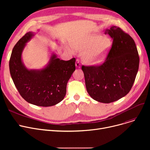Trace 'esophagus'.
Instances as JSON below:
<instances>
[{
    "label": "esophagus",
    "instance_id": "esophagus-1",
    "mask_svg": "<svg viewBox=\"0 0 150 150\" xmlns=\"http://www.w3.org/2000/svg\"><path fill=\"white\" fill-rule=\"evenodd\" d=\"M76 66L78 68H80L81 67V62L80 61V59H77L76 61Z\"/></svg>",
    "mask_w": 150,
    "mask_h": 150
}]
</instances>
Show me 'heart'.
I'll return each mask as SVG.
<instances>
[{
	"mask_svg": "<svg viewBox=\"0 0 150 150\" xmlns=\"http://www.w3.org/2000/svg\"><path fill=\"white\" fill-rule=\"evenodd\" d=\"M112 39L108 36L92 35L74 46L77 50H86L84 60L91 64H97L103 61L111 49Z\"/></svg>",
	"mask_w": 150,
	"mask_h": 150,
	"instance_id": "heart-1",
	"label": "heart"
}]
</instances>
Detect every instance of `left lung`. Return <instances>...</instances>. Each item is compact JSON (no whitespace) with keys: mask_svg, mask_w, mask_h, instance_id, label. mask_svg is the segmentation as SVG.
I'll return each mask as SVG.
<instances>
[{"mask_svg":"<svg viewBox=\"0 0 150 150\" xmlns=\"http://www.w3.org/2000/svg\"><path fill=\"white\" fill-rule=\"evenodd\" d=\"M105 34L113 42L103 63L82 66L86 89L97 101L109 103L125 97L134 83L139 66V57L134 39L120 27L112 26Z\"/></svg>","mask_w":150,"mask_h":150,"instance_id":"left-lung-1","label":"left lung"}]
</instances>
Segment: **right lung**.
<instances>
[{"label":"right lung","mask_w":150,"mask_h":150,"mask_svg":"<svg viewBox=\"0 0 150 150\" xmlns=\"http://www.w3.org/2000/svg\"><path fill=\"white\" fill-rule=\"evenodd\" d=\"M33 35L29 31L14 45L9 62L10 74L20 95L28 103L43 107L53 106L66 96L67 82L75 70V58L61 60L53 54L45 68L27 69L22 61V52Z\"/></svg>","instance_id":"1"}]
</instances>
